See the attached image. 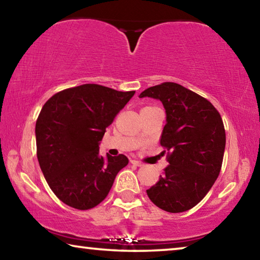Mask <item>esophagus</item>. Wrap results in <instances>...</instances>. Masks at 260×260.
<instances>
[{
	"label": "esophagus",
	"instance_id": "obj_1",
	"mask_svg": "<svg viewBox=\"0 0 260 260\" xmlns=\"http://www.w3.org/2000/svg\"><path fill=\"white\" fill-rule=\"evenodd\" d=\"M131 162L133 165H136V166H142V162L139 161V160H135V159H131Z\"/></svg>",
	"mask_w": 260,
	"mask_h": 260
}]
</instances>
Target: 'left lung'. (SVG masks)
Segmentation results:
<instances>
[{"label": "left lung", "instance_id": "1", "mask_svg": "<svg viewBox=\"0 0 260 260\" xmlns=\"http://www.w3.org/2000/svg\"><path fill=\"white\" fill-rule=\"evenodd\" d=\"M140 98L159 100L166 111L160 146L169 165L147 190L148 197L167 212L190 210L204 199L221 170L226 146L221 116L210 101L175 82L148 88Z\"/></svg>", "mask_w": 260, "mask_h": 260}]
</instances>
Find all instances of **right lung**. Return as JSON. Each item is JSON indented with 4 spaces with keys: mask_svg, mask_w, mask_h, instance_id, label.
<instances>
[{
    "mask_svg": "<svg viewBox=\"0 0 260 260\" xmlns=\"http://www.w3.org/2000/svg\"><path fill=\"white\" fill-rule=\"evenodd\" d=\"M134 94L86 83L58 91L42 107L35 125L37 156L50 189L63 203L89 210L108 196L128 158L100 156L99 144Z\"/></svg>",
    "mask_w": 260,
    "mask_h": 260,
    "instance_id": "right-lung-1",
    "label": "right lung"
}]
</instances>
